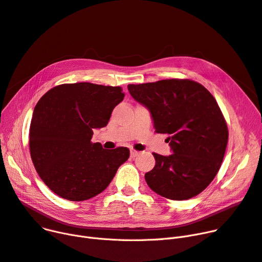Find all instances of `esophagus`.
Instances as JSON below:
<instances>
[{"label": "esophagus", "mask_w": 262, "mask_h": 262, "mask_svg": "<svg viewBox=\"0 0 262 262\" xmlns=\"http://www.w3.org/2000/svg\"><path fill=\"white\" fill-rule=\"evenodd\" d=\"M139 154H140V151H139V150H136V149H130V157H132V158H135V157L139 156Z\"/></svg>", "instance_id": "esophagus-1"}]
</instances>
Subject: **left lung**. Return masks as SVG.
<instances>
[{
  "label": "left lung",
  "instance_id": "1",
  "mask_svg": "<svg viewBox=\"0 0 262 262\" xmlns=\"http://www.w3.org/2000/svg\"><path fill=\"white\" fill-rule=\"evenodd\" d=\"M133 98L145 105L156 133L167 134L172 155L152 152L156 165L147 185L170 200H186L204 190L221 166L229 130L213 95L188 79L129 84Z\"/></svg>",
  "mask_w": 262,
  "mask_h": 262
}]
</instances>
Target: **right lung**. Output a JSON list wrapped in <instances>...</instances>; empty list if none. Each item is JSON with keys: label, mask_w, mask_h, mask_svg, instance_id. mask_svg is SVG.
<instances>
[{"label": "right lung", "mask_w": 262, "mask_h": 262, "mask_svg": "<svg viewBox=\"0 0 262 262\" xmlns=\"http://www.w3.org/2000/svg\"><path fill=\"white\" fill-rule=\"evenodd\" d=\"M120 86L89 82L52 87L37 103L29 127V150L40 178L69 201L91 199L105 189L129 157L120 146L93 143L94 128L106 126L123 100Z\"/></svg>", "instance_id": "right-lung-1"}]
</instances>
